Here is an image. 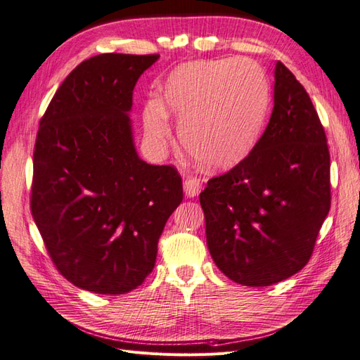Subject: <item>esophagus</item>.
Masks as SVG:
<instances>
[{"mask_svg": "<svg viewBox=\"0 0 360 360\" xmlns=\"http://www.w3.org/2000/svg\"><path fill=\"white\" fill-rule=\"evenodd\" d=\"M201 184H202L201 180L197 177H188L186 180H184L183 189H184V193H186V197H189V198L197 197L201 191Z\"/></svg>", "mask_w": 360, "mask_h": 360, "instance_id": "34e87169", "label": "esophagus"}]
</instances>
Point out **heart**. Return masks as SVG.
Listing matches in <instances>:
<instances>
[{
	"instance_id": "heart-1",
	"label": "heart",
	"mask_w": 360,
	"mask_h": 360,
	"mask_svg": "<svg viewBox=\"0 0 360 360\" xmlns=\"http://www.w3.org/2000/svg\"><path fill=\"white\" fill-rule=\"evenodd\" d=\"M269 102L267 76L254 60L189 61L168 75L158 101L144 105L146 136L156 148L167 147L168 117L176 118L191 156L207 169H230L258 144Z\"/></svg>"
}]
</instances>
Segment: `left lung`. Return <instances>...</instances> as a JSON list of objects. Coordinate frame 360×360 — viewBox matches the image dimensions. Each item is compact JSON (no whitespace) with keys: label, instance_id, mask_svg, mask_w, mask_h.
Listing matches in <instances>:
<instances>
[{"label":"left lung","instance_id":"1","mask_svg":"<svg viewBox=\"0 0 360 360\" xmlns=\"http://www.w3.org/2000/svg\"><path fill=\"white\" fill-rule=\"evenodd\" d=\"M274 111L245 160L200 193L214 264L246 287H267L309 261L330 209V155L311 97L276 63Z\"/></svg>","mask_w":360,"mask_h":360}]
</instances>
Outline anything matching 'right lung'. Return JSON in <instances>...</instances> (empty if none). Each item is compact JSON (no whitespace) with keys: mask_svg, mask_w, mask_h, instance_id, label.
<instances>
[{"mask_svg":"<svg viewBox=\"0 0 360 360\" xmlns=\"http://www.w3.org/2000/svg\"><path fill=\"white\" fill-rule=\"evenodd\" d=\"M153 56L101 53L76 66L43 114L31 213L57 270L73 285L124 294L151 274L179 171L139 159L129 112Z\"/></svg>","mask_w":360,"mask_h":360,"instance_id":"obj_1","label":"right lung"}]
</instances>
